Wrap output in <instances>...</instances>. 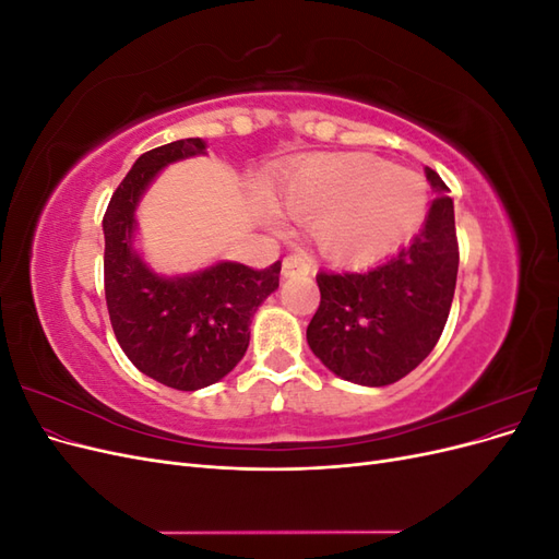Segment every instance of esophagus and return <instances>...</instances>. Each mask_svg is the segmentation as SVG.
I'll use <instances>...</instances> for the list:
<instances>
[{
	"instance_id": "obj_1",
	"label": "esophagus",
	"mask_w": 559,
	"mask_h": 559,
	"mask_svg": "<svg viewBox=\"0 0 559 559\" xmlns=\"http://www.w3.org/2000/svg\"><path fill=\"white\" fill-rule=\"evenodd\" d=\"M314 270L312 259L308 253H289V257L284 259L282 263V273L284 277H294V275H308Z\"/></svg>"
}]
</instances>
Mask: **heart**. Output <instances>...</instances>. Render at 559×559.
Listing matches in <instances>:
<instances>
[{"label":"heart","instance_id":"1","mask_svg":"<svg viewBox=\"0 0 559 559\" xmlns=\"http://www.w3.org/2000/svg\"><path fill=\"white\" fill-rule=\"evenodd\" d=\"M284 210L317 219V238L341 259L373 257L408 235L425 214L427 183L378 158H314L277 183Z\"/></svg>","mask_w":559,"mask_h":559}]
</instances>
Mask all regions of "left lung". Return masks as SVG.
<instances>
[{"label":"left lung","mask_w":559,"mask_h":559,"mask_svg":"<svg viewBox=\"0 0 559 559\" xmlns=\"http://www.w3.org/2000/svg\"><path fill=\"white\" fill-rule=\"evenodd\" d=\"M438 193L425 226L394 257L364 270H319V308L308 345L343 380L384 386L429 357L450 314L460 245L445 181L427 167Z\"/></svg>","instance_id":"left-lung-1"}]
</instances>
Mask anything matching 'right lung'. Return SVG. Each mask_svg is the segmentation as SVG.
Returning <instances> with one entry per match:
<instances>
[{"label": "right lung", "mask_w": 559, "mask_h": 559, "mask_svg": "<svg viewBox=\"0 0 559 559\" xmlns=\"http://www.w3.org/2000/svg\"><path fill=\"white\" fill-rule=\"evenodd\" d=\"M200 138L151 148L118 183L103 218L105 298L118 345L160 384L195 392L228 376L249 347L251 317L280 286L282 261L263 270L216 263L165 280L132 251L134 207L160 167L205 154Z\"/></svg>", "instance_id": "obj_1"}]
</instances>
